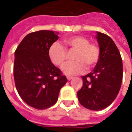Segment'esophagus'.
<instances>
[{"label": "esophagus", "instance_id": "esophagus-1", "mask_svg": "<svg viewBox=\"0 0 132 132\" xmlns=\"http://www.w3.org/2000/svg\"><path fill=\"white\" fill-rule=\"evenodd\" d=\"M66 78H67V80H71L73 78V77L72 76H66Z\"/></svg>", "mask_w": 132, "mask_h": 132}]
</instances>
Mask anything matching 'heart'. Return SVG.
Listing matches in <instances>:
<instances>
[{
    "label": "heart",
    "mask_w": 132,
    "mask_h": 132,
    "mask_svg": "<svg viewBox=\"0 0 132 132\" xmlns=\"http://www.w3.org/2000/svg\"><path fill=\"white\" fill-rule=\"evenodd\" d=\"M65 47L59 43H54L48 51L49 59L55 66H61L66 61L67 50L75 52L73 59L75 61L65 63L61 70L66 75L81 74L97 64L100 56V49L96 44L90 42L83 36H73L64 39Z\"/></svg>",
    "instance_id": "1"
}]
</instances>
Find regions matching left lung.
Returning a JSON list of instances; mask_svg holds the SVG:
<instances>
[{
	"instance_id": "8db88e82",
	"label": "left lung",
	"mask_w": 132,
	"mask_h": 132,
	"mask_svg": "<svg viewBox=\"0 0 132 132\" xmlns=\"http://www.w3.org/2000/svg\"><path fill=\"white\" fill-rule=\"evenodd\" d=\"M97 39L100 59L93 72L82 76L83 87L77 93L80 105L95 111L105 109L115 100L123 76L122 57L113 40L99 32Z\"/></svg>"
}]
</instances>
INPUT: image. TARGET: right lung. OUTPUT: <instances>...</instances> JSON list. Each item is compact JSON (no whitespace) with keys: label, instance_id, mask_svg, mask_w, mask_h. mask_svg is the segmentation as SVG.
Segmentation results:
<instances>
[{"label":"right lung","instance_id":"1","mask_svg":"<svg viewBox=\"0 0 132 132\" xmlns=\"http://www.w3.org/2000/svg\"><path fill=\"white\" fill-rule=\"evenodd\" d=\"M58 39L53 31L31 32L15 52L13 75L16 89L26 104L37 110L54 105L61 88L67 82L48 55L49 47Z\"/></svg>","mask_w":132,"mask_h":132}]
</instances>
